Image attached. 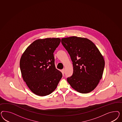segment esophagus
Returning <instances> with one entry per match:
<instances>
[{
	"label": "esophagus",
	"mask_w": 122,
	"mask_h": 122,
	"mask_svg": "<svg viewBox=\"0 0 122 122\" xmlns=\"http://www.w3.org/2000/svg\"><path fill=\"white\" fill-rule=\"evenodd\" d=\"M65 69H63V70H62V73L63 74H64V73H65Z\"/></svg>",
	"instance_id": "34e87169"
}]
</instances>
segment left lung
<instances>
[{
	"label": "left lung",
	"instance_id": "1",
	"mask_svg": "<svg viewBox=\"0 0 122 122\" xmlns=\"http://www.w3.org/2000/svg\"><path fill=\"white\" fill-rule=\"evenodd\" d=\"M61 42L70 56L73 66V75L67 81L78 92H91L102 76L103 56L95 45L86 38L68 37L62 38Z\"/></svg>",
	"mask_w": 122,
	"mask_h": 122
}]
</instances>
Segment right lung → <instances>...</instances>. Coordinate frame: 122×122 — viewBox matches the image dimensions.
Wrapping results in <instances>:
<instances>
[{
    "label": "right lung",
    "instance_id": "1",
    "mask_svg": "<svg viewBox=\"0 0 122 122\" xmlns=\"http://www.w3.org/2000/svg\"><path fill=\"white\" fill-rule=\"evenodd\" d=\"M61 41L59 38L34 41L26 48L20 59L22 78L36 95H48L53 92L62 77L56 68L54 52Z\"/></svg>",
    "mask_w": 122,
    "mask_h": 122
}]
</instances>
